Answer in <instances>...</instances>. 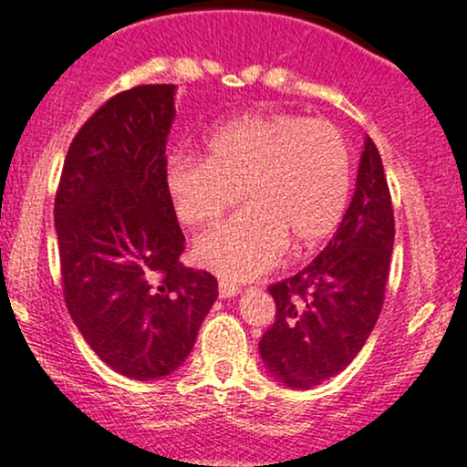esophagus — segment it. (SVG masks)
Returning a JSON list of instances; mask_svg holds the SVG:
<instances>
[{"label":"esophagus","mask_w":467,"mask_h":467,"mask_svg":"<svg viewBox=\"0 0 467 467\" xmlns=\"http://www.w3.org/2000/svg\"><path fill=\"white\" fill-rule=\"evenodd\" d=\"M239 292H241V287L234 285V283L226 281V278H222V281H219V296L222 298H233V296H237Z\"/></svg>","instance_id":"1"}]
</instances>
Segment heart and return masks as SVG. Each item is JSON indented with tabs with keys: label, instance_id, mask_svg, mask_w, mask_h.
<instances>
[{
	"label": "heart",
	"instance_id": "b5f03b06",
	"mask_svg": "<svg viewBox=\"0 0 467 467\" xmlns=\"http://www.w3.org/2000/svg\"><path fill=\"white\" fill-rule=\"evenodd\" d=\"M241 197L248 206L197 244V259L230 281L278 264L289 245L312 250L334 233L351 195L342 131L298 114L241 116L217 127L203 158L166 166V192L184 226L211 228Z\"/></svg>",
	"mask_w": 467,
	"mask_h": 467
}]
</instances>
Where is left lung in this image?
<instances>
[{
  "instance_id": "8db88e82",
  "label": "left lung",
  "mask_w": 467,
  "mask_h": 467,
  "mask_svg": "<svg viewBox=\"0 0 467 467\" xmlns=\"http://www.w3.org/2000/svg\"><path fill=\"white\" fill-rule=\"evenodd\" d=\"M393 239L387 175L367 138L356 192L334 239L298 275L267 287L276 316L259 351L275 379L312 389L360 353L382 312Z\"/></svg>"
}]
</instances>
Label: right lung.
Wrapping results in <instances>:
<instances>
[{
  "mask_svg": "<svg viewBox=\"0 0 467 467\" xmlns=\"http://www.w3.org/2000/svg\"><path fill=\"white\" fill-rule=\"evenodd\" d=\"M175 85L111 96L69 144L55 197L67 312L96 356L133 379L186 360L217 298V278L180 264L166 192Z\"/></svg>",
  "mask_w": 467,
  "mask_h": 467,
  "instance_id": "add662e5",
  "label": "right lung"
}]
</instances>
